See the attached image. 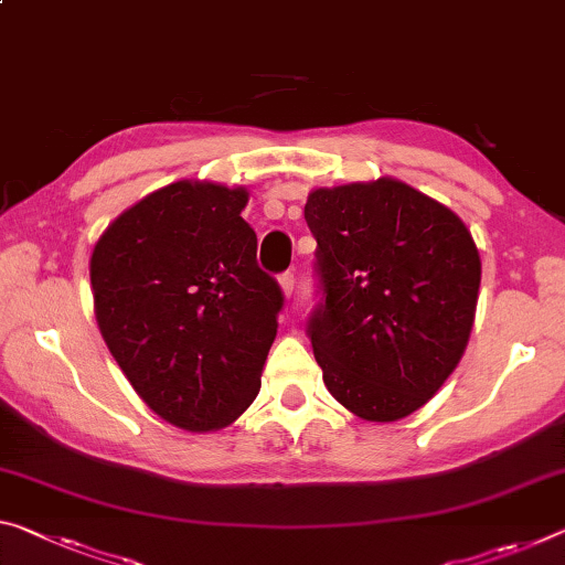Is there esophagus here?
<instances>
[{"label": "esophagus", "mask_w": 565, "mask_h": 565, "mask_svg": "<svg viewBox=\"0 0 565 565\" xmlns=\"http://www.w3.org/2000/svg\"><path fill=\"white\" fill-rule=\"evenodd\" d=\"M294 284H297V279H294V274H291V271H286V274H281V276H279V286H281V291H284V297H286V299H291V294H294Z\"/></svg>", "instance_id": "obj_1"}]
</instances>
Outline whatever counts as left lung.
<instances>
[{"label":"left lung","instance_id":"left-lung-1","mask_svg":"<svg viewBox=\"0 0 565 565\" xmlns=\"http://www.w3.org/2000/svg\"><path fill=\"white\" fill-rule=\"evenodd\" d=\"M324 301L309 337L324 384L366 423L429 402L468 347L480 254L455 211L397 178L315 188L303 205Z\"/></svg>","mask_w":565,"mask_h":565}]
</instances>
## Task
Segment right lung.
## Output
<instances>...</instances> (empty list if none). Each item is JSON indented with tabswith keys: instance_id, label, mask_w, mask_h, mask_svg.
<instances>
[{
	"instance_id": "obj_1",
	"label": "right lung",
	"mask_w": 565,
	"mask_h": 565,
	"mask_svg": "<svg viewBox=\"0 0 565 565\" xmlns=\"http://www.w3.org/2000/svg\"><path fill=\"white\" fill-rule=\"evenodd\" d=\"M244 185L175 181L122 211L89 256L95 319L138 397L185 433L262 390L281 289L256 264Z\"/></svg>"
}]
</instances>
